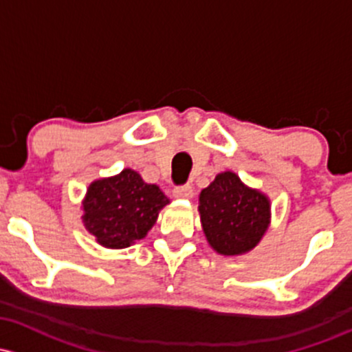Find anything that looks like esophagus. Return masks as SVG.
<instances>
[{
	"mask_svg": "<svg viewBox=\"0 0 352 352\" xmlns=\"http://www.w3.org/2000/svg\"><path fill=\"white\" fill-rule=\"evenodd\" d=\"M173 195L177 199H190L194 195V187L190 184H184V185H177L173 187Z\"/></svg>",
	"mask_w": 352,
	"mask_h": 352,
	"instance_id": "1",
	"label": "esophagus"
}]
</instances>
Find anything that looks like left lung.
Returning <instances> with one entry per match:
<instances>
[{"mask_svg":"<svg viewBox=\"0 0 352 352\" xmlns=\"http://www.w3.org/2000/svg\"><path fill=\"white\" fill-rule=\"evenodd\" d=\"M200 219L208 244L222 256H239L258 244L269 226V200L223 172L200 192Z\"/></svg>","mask_w":352,"mask_h":352,"instance_id":"left-lung-1","label":"left lung"}]
</instances>
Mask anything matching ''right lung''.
<instances>
[{"label":"right lung","mask_w":352,"mask_h":352,"mask_svg":"<svg viewBox=\"0 0 352 352\" xmlns=\"http://www.w3.org/2000/svg\"><path fill=\"white\" fill-rule=\"evenodd\" d=\"M167 204L157 185L145 184L137 172L125 168L117 177L90 185L83 202V222L98 244L125 249L145 237L158 210Z\"/></svg>","instance_id":"right-lung-1"}]
</instances>
